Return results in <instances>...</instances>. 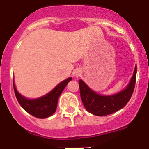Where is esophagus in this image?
Masks as SVG:
<instances>
[{
    "instance_id": "obj_1",
    "label": "esophagus",
    "mask_w": 149,
    "mask_h": 149,
    "mask_svg": "<svg viewBox=\"0 0 149 149\" xmlns=\"http://www.w3.org/2000/svg\"><path fill=\"white\" fill-rule=\"evenodd\" d=\"M81 73H82V72H81V70L80 68H76L75 70H74V74L75 77H80Z\"/></svg>"
}]
</instances>
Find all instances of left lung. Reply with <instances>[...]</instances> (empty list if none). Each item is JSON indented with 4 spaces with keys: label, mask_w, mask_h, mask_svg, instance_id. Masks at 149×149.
<instances>
[{
    "label": "left lung",
    "mask_w": 149,
    "mask_h": 149,
    "mask_svg": "<svg viewBox=\"0 0 149 149\" xmlns=\"http://www.w3.org/2000/svg\"><path fill=\"white\" fill-rule=\"evenodd\" d=\"M136 77V65L131 80L125 89L113 95H101L92 90L82 80L79 81L80 93L84 107L98 116L109 115L123 108L134 93Z\"/></svg>",
    "instance_id": "left-lung-1"
}]
</instances>
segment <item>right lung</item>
Here are the masks:
<instances>
[{"label": "right lung", "instance_id": "obj_1", "mask_svg": "<svg viewBox=\"0 0 149 149\" xmlns=\"http://www.w3.org/2000/svg\"><path fill=\"white\" fill-rule=\"evenodd\" d=\"M70 81H72V77H68V79L59 84L49 93L36 99H27L19 94L15 88L14 82H13V87L17 100L22 107V108L26 110L28 113L31 114L36 118L45 119L54 113L56 110L59 97L61 95L63 89H65L67 84Z\"/></svg>", "mask_w": 149, "mask_h": 149}]
</instances>
